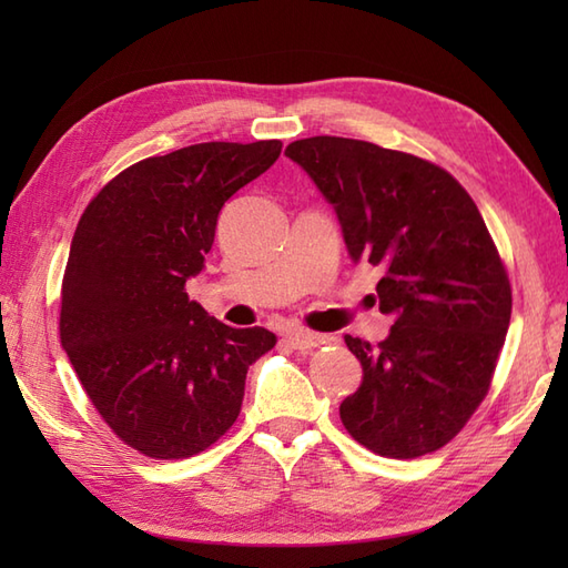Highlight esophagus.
Wrapping results in <instances>:
<instances>
[{
  "label": "esophagus",
  "instance_id": "34e87169",
  "mask_svg": "<svg viewBox=\"0 0 568 568\" xmlns=\"http://www.w3.org/2000/svg\"><path fill=\"white\" fill-rule=\"evenodd\" d=\"M285 339L293 348H315L329 342L327 334H315V332H305V329H291L285 332Z\"/></svg>",
  "mask_w": 568,
  "mask_h": 568
}]
</instances>
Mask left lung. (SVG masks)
Masks as SVG:
<instances>
[{
	"label": "left lung",
	"mask_w": 568,
	"mask_h": 568,
	"mask_svg": "<svg viewBox=\"0 0 568 568\" xmlns=\"http://www.w3.org/2000/svg\"><path fill=\"white\" fill-rule=\"evenodd\" d=\"M285 155L342 224L354 263L381 268L378 346L344 342L364 368L339 415L366 449L415 458L454 439L488 393L513 293L476 202L439 165L376 143L312 136Z\"/></svg>",
	"instance_id": "8db88e82"
}]
</instances>
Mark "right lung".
<instances>
[{"label": "right lung", "instance_id": "right-lung-1", "mask_svg": "<svg viewBox=\"0 0 568 568\" xmlns=\"http://www.w3.org/2000/svg\"><path fill=\"white\" fill-rule=\"evenodd\" d=\"M281 141H210L139 161L106 183L75 229L60 293V342L119 439L187 458L234 425L246 371L275 334L232 329L185 293L236 190Z\"/></svg>", "mask_w": 568, "mask_h": 568}]
</instances>
